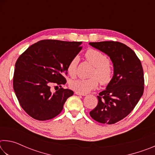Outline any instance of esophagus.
<instances>
[{
  "instance_id": "esophagus-1",
  "label": "esophagus",
  "mask_w": 155,
  "mask_h": 155,
  "mask_svg": "<svg viewBox=\"0 0 155 155\" xmlns=\"http://www.w3.org/2000/svg\"><path fill=\"white\" fill-rule=\"evenodd\" d=\"M75 94H77V95H79V96H86L85 94H82V93L78 92V91H75Z\"/></svg>"
}]
</instances>
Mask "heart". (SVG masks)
I'll return each instance as SVG.
<instances>
[{
    "mask_svg": "<svg viewBox=\"0 0 155 155\" xmlns=\"http://www.w3.org/2000/svg\"><path fill=\"white\" fill-rule=\"evenodd\" d=\"M85 57L87 61L94 66L91 74V78L88 79L78 78L72 80L69 83L72 90L82 94H87L94 90L98 86L99 81L103 85L111 82L114 77V65L110 62L106 54L95 49H88L85 52ZM78 57H74L70 60L67 66L68 74L74 77L77 74Z\"/></svg>",
    "mask_w": 155,
    "mask_h": 155,
    "instance_id": "b5f03b06",
    "label": "heart"
}]
</instances>
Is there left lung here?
<instances>
[{
  "mask_svg": "<svg viewBox=\"0 0 155 155\" xmlns=\"http://www.w3.org/2000/svg\"><path fill=\"white\" fill-rule=\"evenodd\" d=\"M94 48L104 52L114 64V77L105 90L97 96V106L90 116L102 124H115L130 114L142 96L143 70L135 52L118 41L90 42Z\"/></svg>",
  "mask_w": 155,
  "mask_h": 155,
  "instance_id": "left-lung-1",
  "label": "left lung"
}]
</instances>
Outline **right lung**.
Segmentation results:
<instances>
[{
	"label": "right lung",
	"instance_id": "1",
	"mask_svg": "<svg viewBox=\"0 0 155 155\" xmlns=\"http://www.w3.org/2000/svg\"><path fill=\"white\" fill-rule=\"evenodd\" d=\"M81 41L44 40L28 47L15 65L13 86L22 108L33 118L44 121L62 111L73 91L59 88L51 91L52 84L66 83L64 74L73 57L82 49Z\"/></svg>",
	"mask_w": 155,
	"mask_h": 155
}]
</instances>
